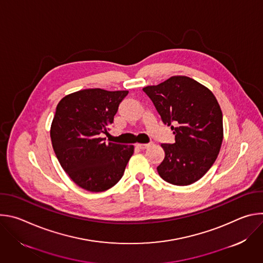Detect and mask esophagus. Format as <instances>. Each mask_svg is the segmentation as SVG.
Instances as JSON below:
<instances>
[{
    "label": "esophagus",
    "mask_w": 263,
    "mask_h": 263,
    "mask_svg": "<svg viewBox=\"0 0 263 263\" xmlns=\"http://www.w3.org/2000/svg\"><path fill=\"white\" fill-rule=\"evenodd\" d=\"M149 145H151V143H136V146L139 147V148H147Z\"/></svg>",
    "instance_id": "obj_1"
}]
</instances>
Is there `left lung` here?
<instances>
[{
    "mask_svg": "<svg viewBox=\"0 0 263 263\" xmlns=\"http://www.w3.org/2000/svg\"><path fill=\"white\" fill-rule=\"evenodd\" d=\"M142 90L161 120L172 123L175 143L161 146L164 159L157 166L166 182L184 186L200 180L217 158L223 137L222 114L212 91L186 76H173Z\"/></svg>",
    "mask_w": 263,
    "mask_h": 263,
    "instance_id": "obj_1",
    "label": "left lung"
}]
</instances>
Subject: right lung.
<instances>
[{
	"mask_svg": "<svg viewBox=\"0 0 263 263\" xmlns=\"http://www.w3.org/2000/svg\"><path fill=\"white\" fill-rule=\"evenodd\" d=\"M128 90L82 89L62 98L56 107L50 136L56 157L81 189L105 192L123 177L133 145L105 142L100 137L114 123Z\"/></svg>",
	"mask_w": 263,
	"mask_h": 263,
	"instance_id": "right-lung-1",
	"label": "right lung"
}]
</instances>
